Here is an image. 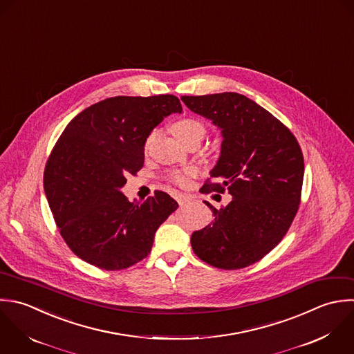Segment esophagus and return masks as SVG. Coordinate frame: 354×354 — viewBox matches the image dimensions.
<instances>
[{"mask_svg":"<svg viewBox=\"0 0 354 354\" xmlns=\"http://www.w3.org/2000/svg\"><path fill=\"white\" fill-rule=\"evenodd\" d=\"M175 200L178 201L179 205H185V204L189 203L192 198H190L189 196H186V194H175Z\"/></svg>","mask_w":354,"mask_h":354,"instance_id":"34e87169","label":"esophagus"}]
</instances>
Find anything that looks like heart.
Instances as JSON below:
<instances>
[{"label":"heart","mask_w":354,"mask_h":354,"mask_svg":"<svg viewBox=\"0 0 354 354\" xmlns=\"http://www.w3.org/2000/svg\"><path fill=\"white\" fill-rule=\"evenodd\" d=\"M172 129V133L185 145L187 143L189 140H193V139H198L201 140L205 135V127L203 122H200L198 120H194V118H182L176 122L172 124L171 127ZM156 138V133L153 132L147 140H146V145L145 147L149 149L151 142L154 140ZM197 175V169L194 168H186L183 171H176L174 174H171V180L175 182L176 185L179 186H187L189 182H190V178L196 176Z\"/></svg>","instance_id":"obj_1"}]
</instances>
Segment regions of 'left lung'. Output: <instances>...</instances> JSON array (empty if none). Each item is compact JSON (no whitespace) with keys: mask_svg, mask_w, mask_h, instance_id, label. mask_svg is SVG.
<instances>
[{"mask_svg":"<svg viewBox=\"0 0 354 354\" xmlns=\"http://www.w3.org/2000/svg\"><path fill=\"white\" fill-rule=\"evenodd\" d=\"M196 114L221 129L212 182L200 192H229L214 222L192 234L194 254L211 266L234 270L268 255L286 236L301 201L304 156L291 131L266 109L236 92L182 96Z\"/></svg>","mask_w":354,"mask_h":354,"instance_id":"8db88e82","label":"left lung"}]
</instances>
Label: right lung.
I'll list each match as a JSON object with an SVG mask.
<instances>
[{
  "label": "right lung",
  "mask_w": 354,
  "mask_h": 354,
  "mask_svg": "<svg viewBox=\"0 0 354 354\" xmlns=\"http://www.w3.org/2000/svg\"><path fill=\"white\" fill-rule=\"evenodd\" d=\"M172 113H182L174 95L115 96L86 107L62 132L45 165L44 190L80 259L121 270L150 254L156 230L178 203L160 190L131 203L121 189L143 167L151 131Z\"/></svg>",
  "instance_id": "obj_1"
}]
</instances>
